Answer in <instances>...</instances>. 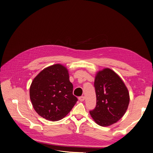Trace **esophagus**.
Listing matches in <instances>:
<instances>
[{"label": "esophagus", "instance_id": "34e87169", "mask_svg": "<svg viewBox=\"0 0 153 153\" xmlns=\"http://www.w3.org/2000/svg\"><path fill=\"white\" fill-rule=\"evenodd\" d=\"M85 97L84 96H81V97H79V100H80V101H81V102H83V101H84L85 100Z\"/></svg>", "mask_w": 153, "mask_h": 153}]
</instances>
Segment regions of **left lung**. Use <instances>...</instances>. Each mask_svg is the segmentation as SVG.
I'll use <instances>...</instances> for the list:
<instances>
[{
  "label": "left lung",
  "mask_w": 153,
  "mask_h": 153,
  "mask_svg": "<svg viewBox=\"0 0 153 153\" xmlns=\"http://www.w3.org/2000/svg\"><path fill=\"white\" fill-rule=\"evenodd\" d=\"M96 106L90 113L96 123L110 126L125 114L129 103L128 90L121 78L112 70L97 72L94 80Z\"/></svg>",
  "instance_id": "obj_1"
}]
</instances>
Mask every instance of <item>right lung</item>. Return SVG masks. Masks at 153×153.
<instances>
[{"label": "right lung", "instance_id": "1", "mask_svg": "<svg viewBox=\"0 0 153 153\" xmlns=\"http://www.w3.org/2000/svg\"><path fill=\"white\" fill-rule=\"evenodd\" d=\"M68 71L55 64L40 71L30 88V99L36 113L48 120L57 121L66 116L77 101Z\"/></svg>", "mask_w": 153, "mask_h": 153}]
</instances>
